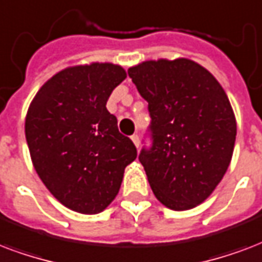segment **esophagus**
Instances as JSON below:
<instances>
[{"label": "esophagus", "instance_id": "34e87169", "mask_svg": "<svg viewBox=\"0 0 262 262\" xmlns=\"http://www.w3.org/2000/svg\"><path fill=\"white\" fill-rule=\"evenodd\" d=\"M131 139H133V142L135 143V146H137V147H139V145H141V139H139V137H138V135H133V137H131Z\"/></svg>", "mask_w": 262, "mask_h": 262}]
</instances>
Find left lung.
Returning <instances> with one entry per match:
<instances>
[{
	"instance_id": "8db88e82",
	"label": "left lung",
	"mask_w": 262,
	"mask_h": 262,
	"mask_svg": "<svg viewBox=\"0 0 262 262\" xmlns=\"http://www.w3.org/2000/svg\"><path fill=\"white\" fill-rule=\"evenodd\" d=\"M128 76L151 119L150 145L138 157L150 187L167 208H194L220 183L234 151L236 121L226 91L187 58L145 61Z\"/></svg>"
}]
</instances>
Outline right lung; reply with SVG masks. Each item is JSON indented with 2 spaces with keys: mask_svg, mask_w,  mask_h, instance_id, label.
Here are the masks:
<instances>
[{
  "mask_svg": "<svg viewBox=\"0 0 262 262\" xmlns=\"http://www.w3.org/2000/svg\"><path fill=\"white\" fill-rule=\"evenodd\" d=\"M125 71L94 62L71 67L49 79L32 99L26 139L36 173L67 208L102 212L117 195L137 147L120 134L108 98Z\"/></svg>",
  "mask_w": 262,
  "mask_h": 262,
  "instance_id": "add662e5",
  "label": "right lung"
}]
</instances>
